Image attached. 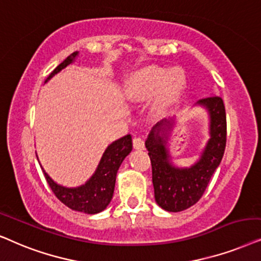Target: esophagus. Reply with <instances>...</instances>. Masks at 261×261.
Segmentation results:
<instances>
[{"instance_id": "obj_1", "label": "esophagus", "mask_w": 261, "mask_h": 261, "mask_svg": "<svg viewBox=\"0 0 261 261\" xmlns=\"http://www.w3.org/2000/svg\"><path fill=\"white\" fill-rule=\"evenodd\" d=\"M133 143H134V148L137 149V150H142V149H144V141L142 140L141 137H135Z\"/></svg>"}]
</instances>
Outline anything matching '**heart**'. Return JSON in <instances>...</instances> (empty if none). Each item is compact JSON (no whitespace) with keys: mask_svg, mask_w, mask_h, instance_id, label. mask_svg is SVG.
Returning <instances> with one entry per match:
<instances>
[{"mask_svg":"<svg viewBox=\"0 0 261 261\" xmlns=\"http://www.w3.org/2000/svg\"><path fill=\"white\" fill-rule=\"evenodd\" d=\"M185 77L179 69H167L161 67H149L140 75L136 81L137 95L140 98H148L156 95V107L159 110H166L181 94Z\"/></svg>","mask_w":261,"mask_h":261,"instance_id":"heart-1","label":"heart"}]
</instances>
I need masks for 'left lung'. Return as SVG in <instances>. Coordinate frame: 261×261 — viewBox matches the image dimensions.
<instances>
[{"mask_svg": "<svg viewBox=\"0 0 261 261\" xmlns=\"http://www.w3.org/2000/svg\"><path fill=\"white\" fill-rule=\"evenodd\" d=\"M209 117V140L199 159L190 167H178L172 161L168 142L175 127V117L156 123L145 141L151 161L155 200L163 210L179 213L197 203L203 196L211 176L220 166L227 141V118L223 100L213 95L198 100Z\"/></svg>", "mask_w": 261, "mask_h": 261, "instance_id": "left-lung-1", "label": "left lung"}]
</instances>
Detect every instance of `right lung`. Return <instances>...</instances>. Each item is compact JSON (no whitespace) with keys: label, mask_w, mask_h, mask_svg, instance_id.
Listing matches in <instances>:
<instances>
[{"label":"right lung","mask_w":261,"mask_h":261,"mask_svg":"<svg viewBox=\"0 0 261 261\" xmlns=\"http://www.w3.org/2000/svg\"><path fill=\"white\" fill-rule=\"evenodd\" d=\"M80 52L75 51L68 56L62 63L48 75V80L54 77L56 74L63 70L68 65L72 64L77 58ZM133 150V138L131 135L114 141L105 149L100 159V162L96 167L93 175L83 184L76 187H67L60 185L50 178V175L43 169L45 179L51 187L52 192L60 199L64 205L70 207L71 210L80 211V213L94 215L105 210L111 203L116 185V178L118 169L124 161V159ZM39 161V160H38Z\"/></svg>","instance_id":"right-lung-1"}]
</instances>
